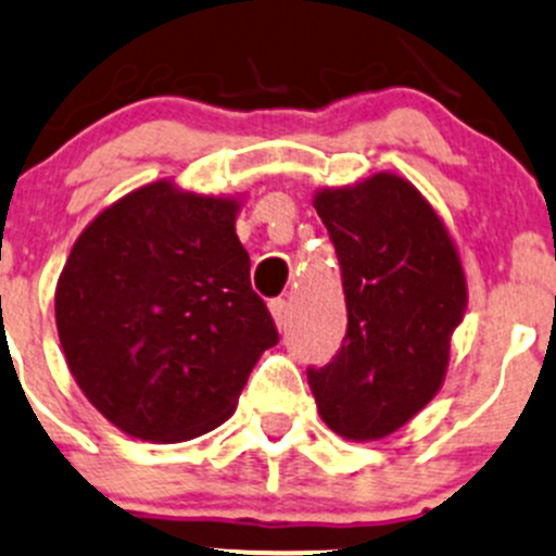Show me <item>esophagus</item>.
<instances>
[{
	"instance_id": "1",
	"label": "esophagus",
	"mask_w": 556,
	"mask_h": 556,
	"mask_svg": "<svg viewBox=\"0 0 556 556\" xmlns=\"http://www.w3.org/2000/svg\"><path fill=\"white\" fill-rule=\"evenodd\" d=\"M268 312H271L274 323L282 330L285 323H288V301H285V298H274V301L268 303Z\"/></svg>"
}]
</instances>
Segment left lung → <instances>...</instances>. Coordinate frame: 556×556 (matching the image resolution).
Wrapping results in <instances>:
<instances>
[{
  "mask_svg": "<svg viewBox=\"0 0 556 556\" xmlns=\"http://www.w3.org/2000/svg\"><path fill=\"white\" fill-rule=\"evenodd\" d=\"M314 207L336 244L349 327L327 367H308L319 416L349 442L416 418L445 383L469 288L442 215L396 173L323 186Z\"/></svg>",
  "mask_w": 556,
  "mask_h": 556,
  "instance_id": "left-lung-1",
  "label": "left lung"
}]
</instances>
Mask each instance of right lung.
<instances>
[{
	"label": "right lung",
	"mask_w": 556,
	"mask_h": 556,
	"mask_svg": "<svg viewBox=\"0 0 556 556\" xmlns=\"http://www.w3.org/2000/svg\"><path fill=\"white\" fill-rule=\"evenodd\" d=\"M239 207L162 178L101 210L68 253L55 288L63 356L127 437L173 445L218 429L277 346L233 229Z\"/></svg>",
	"instance_id": "add662e5"
}]
</instances>
